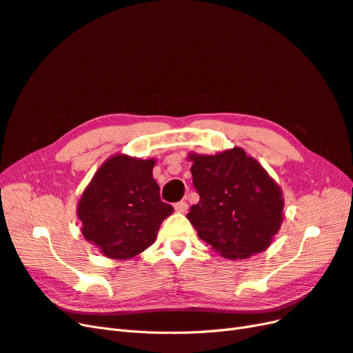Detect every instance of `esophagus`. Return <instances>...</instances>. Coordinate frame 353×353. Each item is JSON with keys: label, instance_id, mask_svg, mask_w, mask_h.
Masks as SVG:
<instances>
[{"label": "esophagus", "instance_id": "34e87169", "mask_svg": "<svg viewBox=\"0 0 353 353\" xmlns=\"http://www.w3.org/2000/svg\"><path fill=\"white\" fill-rule=\"evenodd\" d=\"M175 210L178 212V213H184V212H187V209H188V205H187V201H184V200H181V201H178V203H175Z\"/></svg>", "mask_w": 353, "mask_h": 353}]
</instances>
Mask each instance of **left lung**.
<instances>
[{"label":"left lung","instance_id":"left-lung-1","mask_svg":"<svg viewBox=\"0 0 353 353\" xmlns=\"http://www.w3.org/2000/svg\"><path fill=\"white\" fill-rule=\"evenodd\" d=\"M190 160L200 200L187 218L199 237L228 259L263 252L283 222L281 188L239 147Z\"/></svg>","mask_w":353,"mask_h":353}]
</instances>
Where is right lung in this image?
Segmentation results:
<instances>
[{"mask_svg":"<svg viewBox=\"0 0 353 353\" xmlns=\"http://www.w3.org/2000/svg\"><path fill=\"white\" fill-rule=\"evenodd\" d=\"M154 160L110 157L94 175L78 205L82 234L108 258L130 259L156 240L174 208L160 199Z\"/></svg>","mask_w":353,"mask_h":353,"instance_id":"1","label":"right lung"}]
</instances>
